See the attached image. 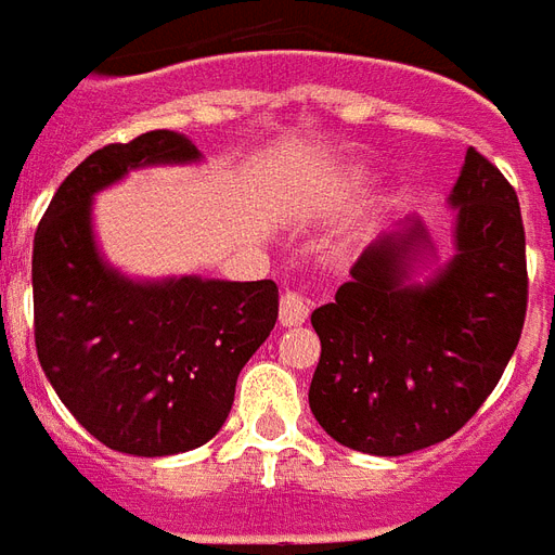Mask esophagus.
Instances as JSON below:
<instances>
[{
  "instance_id": "34e87169",
  "label": "esophagus",
  "mask_w": 555,
  "mask_h": 555,
  "mask_svg": "<svg viewBox=\"0 0 555 555\" xmlns=\"http://www.w3.org/2000/svg\"><path fill=\"white\" fill-rule=\"evenodd\" d=\"M309 318V299L302 297L299 291H285L282 302H279V323L282 326H299Z\"/></svg>"
}]
</instances>
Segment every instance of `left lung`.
Returning <instances> with one entry per match:
<instances>
[{
  "label": "left lung",
  "instance_id": "obj_1",
  "mask_svg": "<svg viewBox=\"0 0 555 555\" xmlns=\"http://www.w3.org/2000/svg\"><path fill=\"white\" fill-rule=\"evenodd\" d=\"M455 256L426 285L409 270L421 220L371 244L332 302L311 311L320 361L309 388L338 444L405 455L447 441L494 391L527 318V235L515 188L470 146L455 182Z\"/></svg>",
  "mask_w": 555,
  "mask_h": 555
}]
</instances>
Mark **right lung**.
Wrapping results in <instances>:
<instances>
[{"label":"right lung","mask_w":555,"mask_h":555,"mask_svg":"<svg viewBox=\"0 0 555 555\" xmlns=\"http://www.w3.org/2000/svg\"><path fill=\"white\" fill-rule=\"evenodd\" d=\"M196 158L194 143L167 129L108 143L61 182L37 223V359L73 417L117 453L152 459L211 441L237 373L276 326L273 279L131 282L100 258L90 196L134 167Z\"/></svg>","instance_id":"add662e5"}]
</instances>
